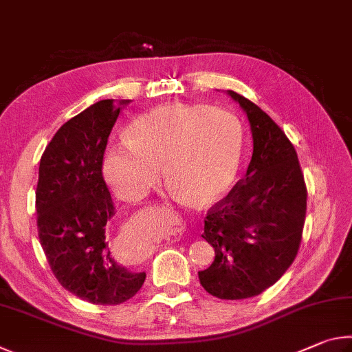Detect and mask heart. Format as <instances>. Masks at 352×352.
<instances>
[{"label": "heart", "mask_w": 352, "mask_h": 352, "mask_svg": "<svg viewBox=\"0 0 352 352\" xmlns=\"http://www.w3.org/2000/svg\"><path fill=\"white\" fill-rule=\"evenodd\" d=\"M243 156V131L229 111L206 104H164L139 116L126 142L114 144L103 171L122 198L142 199L160 179L179 195L210 202L235 181Z\"/></svg>", "instance_id": "obj_1"}]
</instances>
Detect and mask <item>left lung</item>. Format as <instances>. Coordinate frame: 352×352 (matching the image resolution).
<instances>
[{"label":"left lung","instance_id":"8db88e82","mask_svg":"<svg viewBox=\"0 0 352 352\" xmlns=\"http://www.w3.org/2000/svg\"><path fill=\"white\" fill-rule=\"evenodd\" d=\"M248 114L254 154L245 177L208 208L202 238L214 261L201 270L206 291L221 300L252 298L275 285L298 254L307 188L285 131L249 98L229 91Z\"/></svg>","mask_w":352,"mask_h":352}]
</instances>
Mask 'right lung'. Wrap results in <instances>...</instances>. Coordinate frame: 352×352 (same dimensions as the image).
<instances>
[{"label": "right lung", "instance_id": "add662e5", "mask_svg": "<svg viewBox=\"0 0 352 352\" xmlns=\"http://www.w3.org/2000/svg\"><path fill=\"white\" fill-rule=\"evenodd\" d=\"M120 104L100 100L60 126L41 154L35 192L36 229L54 276L76 297L102 306L125 303L145 281V272L114 261L104 235L114 206L103 156Z\"/></svg>", "mask_w": 352, "mask_h": 352}]
</instances>
